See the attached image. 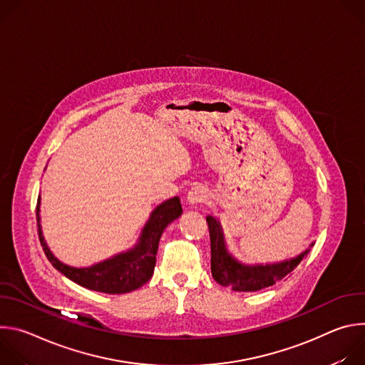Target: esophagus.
Masks as SVG:
<instances>
[{
    "mask_svg": "<svg viewBox=\"0 0 365 365\" xmlns=\"http://www.w3.org/2000/svg\"><path fill=\"white\" fill-rule=\"evenodd\" d=\"M206 197H207L206 189L202 187V186H195L187 192V203L190 206H196L199 203H203L206 200Z\"/></svg>",
    "mask_w": 365,
    "mask_h": 365,
    "instance_id": "1",
    "label": "esophagus"
}]
</instances>
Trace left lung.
<instances>
[{"mask_svg":"<svg viewBox=\"0 0 365 365\" xmlns=\"http://www.w3.org/2000/svg\"><path fill=\"white\" fill-rule=\"evenodd\" d=\"M211 235V272L217 283L237 292H258L286 279L307 255L306 248L299 255L270 264H244L227 248L221 222L212 215L206 217ZM314 245L312 242L309 247Z\"/></svg>","mask_w":365,"mask_h":365,"instance_id":"1","label":"left lung"}]
</instances>
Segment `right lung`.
I'll list each match as a JSON object with an SVG mask.
<instances>
[{
  "instance_id": "1",
  "label": "right lung",
  "mask_w": 365,
  "mask_h": 365,
  "mask_svg": "<svg viewBox=\"0 0 365 365\" xmlns=\"http://www.w3.org/2000/svg\"><path fill=\"white\" fill-rule=\"evenodd\" d=\"M182 205L178 196L165 200L150 214L137 244L111 258L103 259L89 267H72L61 259L47 247L40 225V196L37 199L36 218L38 228V238L48 262L53 267L66 276L69 280L78 283L89 290L102 292L108 294H123L133 292L145 284L154 272L155 254H158L159 241L165 228L182 215Z\"/></svg>"
}]
</instances>
